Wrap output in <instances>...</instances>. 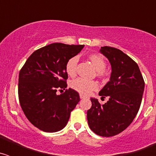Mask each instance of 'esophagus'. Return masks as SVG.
Instances as JSON below:
<instances>
[{
    "label": "esophagus",
    "mask_w": 156,
    "mask_h": 156,
    "mask_svg": "<svg viewBox=\"0 0 156 156\" xmlns=\"http://www.w3.org/2000/svg\"><path fill=\"white\" fill-rule=\"evenodd\" d=\"M80 98L81 99H83V98H86V96H84V95L83 94H80Z\"/></svg>",
    "instance_id": "34e87169"
}]
</instances>
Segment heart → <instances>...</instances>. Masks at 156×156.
I'll return each mask as SVG.
<instances>
[{
	"label": "heart",
	"instance_id": "heart-1",
	"mask_svg": "<svg viewBox=\"0 0 156 156\" xmlns=\"http://www.w3.org/2000/svg\"><path fill=\"white\" fill-rule=\"evenodd\" d=\"M87 58L96 69L97 76L101 79L105 78L107 76V72L105 69L106 62L104 58L99 54L96 53L90 54ZM77 63H78L77 56L70 58L66 62V71L69 76H74L76 73ZM71 87L82 94H88L92 90L97 89L98 83L94 80H87L82 78H78L71 83Z\"/></svg>",
	"mask_w": 156,
	"mask_h": 156
}]
</instances>
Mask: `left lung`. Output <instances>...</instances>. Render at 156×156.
Returning <instances> with one entry per match:
<instances>
[{
  "label": "left lung",
  "mask_w": 156,
  "mask_h": 156,
  "mask_svg": "<svg viewBox=\"0 0 156 156\" xmlns=\"http://www.w3.org/2000/svg\"><path fill=\"white\" fill-rule=\"evenodd\" d=\"M100 52L108 59L112 67L110 80L99 95L108 101L101 105L91 98L87 111L88 125L94 133L112 137L123 131L133 122L140 108L144 81L138 66L122 51L101 47Z\"/></svg>",
  "instance_id": "obj_1"
}]
</instances>
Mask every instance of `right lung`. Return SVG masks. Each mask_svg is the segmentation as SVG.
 Listing matches in <instances>:
<instances>
[{"mask_svg": "<svg viewBox=\"0 0 156 156\" xmlns=\"http://www.w3.org/2000/svg\"><path fill=\"white\" fill-rule=\"evenodd\" d=\"M84 45L54 43L35 51L28 58L19 76V99L23 112L32 124L48 133L62 129L71 112L80 101L78 92L66 88V64Z\"/></svg>", "mask_w": 156, "mask_h": 156, "instance_id": "right-lung-1", "label": "right lung"}]
</instances>
